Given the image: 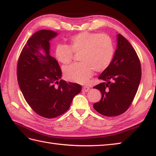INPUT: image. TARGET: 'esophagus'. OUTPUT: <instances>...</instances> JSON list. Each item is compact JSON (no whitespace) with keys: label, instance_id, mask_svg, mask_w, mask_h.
Returning <instances> with one entry per match:
<instances>
[{"label":"esophagus","instance_id":"1","mask_svg":"<svg viewBox=\"0 0 156 156\" xmlns=\"http://www.w3.org/2000/svg\"><path fill=\"white\" fill-rule=\"evenodd\" d=\"M90 87H88V86H83V88H82V92H88L89 91V90H90Z\"/></svg>","mask_w":156,"mask_h":156}]
</instances>
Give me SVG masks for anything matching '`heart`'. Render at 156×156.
<instances>
[{"instance_id": "1", "label": "heart", "mask_w": 156, "mask_h": 156, "mask_svg": "<svg viewBox=\"0 0 156 156\" xmlns=\"http://www.w3.org/2000/svg\"><path fill=\"white\" fill-rule=\"evenodd\" d=\"M82 52L81 63L73 64L64 69L66 80L78 84H85L95 72H103L109 67L114 57V46L112 40L106 34L83 32L69 40L68 46L58 44L56 57L64 64L70 63L73 52Z\"/></svg>"}]
</instances>
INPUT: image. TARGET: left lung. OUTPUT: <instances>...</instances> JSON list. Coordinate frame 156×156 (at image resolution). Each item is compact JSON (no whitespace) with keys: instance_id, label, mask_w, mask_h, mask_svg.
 <instances>
[{"instance_id":"1","label":"left lung","mask_w":156,"mask_h":156,"mask_svg":"<svg viewBox=\"0 0 156 156\" xmlns=\"http://www.w3.org/2000/svg\"><path fill=\"white\" fill-rule=\"evenodd\" d=\"M141 76V64L136 52L127 40L118 34L113 59L98 78L104 82L94 87L102 94V98L94 104V108L109 117L124 113L133 102Z\"/></svg>"}]
</instances>
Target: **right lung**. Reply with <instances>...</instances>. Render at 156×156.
<instances>
[{
  "label": "right lung",
  "mask_w": 156,
  "mask_h": 156,
  "mask_svg": "<svg viewBox=\"0 0 156 156\" xmlns=\"http://www.w3.org/2000/svg\"><path fill=\"white\" fill-rule=\"evenodd\" d=\"M56 32L39 30L28 39L17 64V78L25 100L36 113L46 118L63 114L81 92L76 83L61 80L57 60L50 54V40Z\"/></svg>",
  "instance_id": "obj_1"
}]
</instances>
